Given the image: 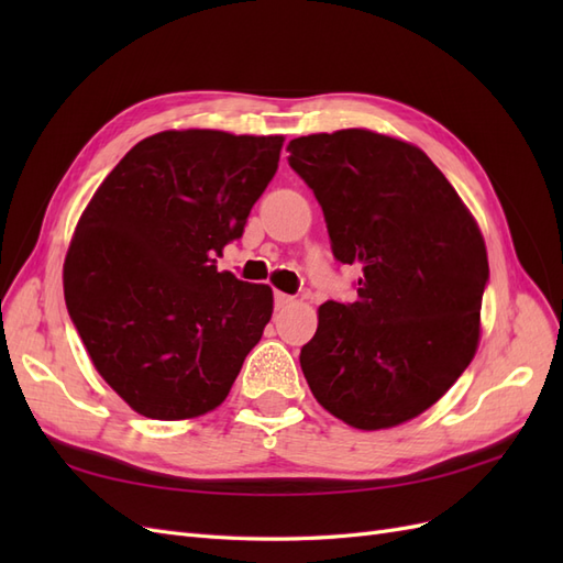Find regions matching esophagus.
<instances>
[{
	"label": "esophagus",
	"instance_id": "34e87169",
	"mask_svg": "<svg viewBox=\"0 0 563 563\" xmlns=\"http://www.w3.org/2000/svg\"><path fill=\"white\" fill-rule=\"evenodd\" d=\"M291 305H294V296L282 294V291L275 294V308L277 310H286V308H291Z\"/></svg>",
	"mask_w": 563,
	"mask_h": 563
}]
</instances>
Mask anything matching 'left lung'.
Returning <instances> with one entry per match:
<instances>
[{
	"mask_svg": "<svg viewBox=\"0 0 563 563\" xmlns=\"http://www.w3.org/2000/svg\"><path fill=\"white\" fill-rule=\"evenodd\" d=\"M286 150L319 201L335 261L362 269L354 302L319 308L300 350L305 380L352 428H395L428 411L472 362L488 282L484 236L416 145L343 129Z\"/></svg>",
	"mask_w": 563,
	"mask_h": 563,
	"instance_id": "obj_1",
	"label": "left lung"
}]
</instances>
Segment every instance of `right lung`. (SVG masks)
I'll list each match as a JSON object with an SVG mask.
<instances>
[{
    "label": "right lung",
    "mask_w": 563,
    "mask_h": 563,
    "mask_svg": "<svg viewBox=\"0 0 563 563\" xmlns=\"http://www.w3.org/2000/svg\"><path fill=\"white\" fill-rule=\"evenodd\" d=\"M282 135L162 131L133 145L81 213L63 286L93 366L135 413L225 401L272 317V288L218 272L279 166Z\"/></svg>",
    "instance_id": "1"
}]
</instances>
